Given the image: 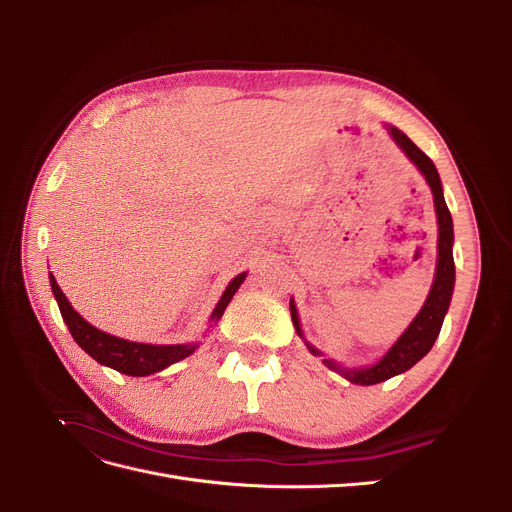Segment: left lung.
Wrapping results in <instances>:
<instances>
[{
	"mask_svg": "<svg viewBox=\"0 0 512 512\" xmlns=\"http://www.w3.org/2000/svg\"><path fill=\"white\" fill-rule=\"evenodd\" d=\"M389 134L393 136V141L399 145V149L410 158V162L421 170V175L425 177V181L431 188L433 205H436V215H438V265H436V277H433L431 290L427 294L425 305L421 307V312L416 314V318L410 322V327L404 331V335L397 339V342L391 346V350L386 352L376 365L346 369V367H339L331 359H324V365L339 371V374H342L346 380H350L352 384H363V386L378 384L397 374H404V371H408L412 365H416L423 359V356L431 350V346L436 344L444 316L448 312V305H451L453 288H455L453 218H451V211L446 207V200L442 194V181L436 170V164H433L401 130L389 126ZM290 316L294 322V329H297L299 337H303L297 307H294L292 301H290ZM305 346L312 354L322 356V352L316 350L312 344L305 342Z\"/></svg>",
	"mask_w": 512,
	"mask_h": 512,
	"instance_id": "8db88e82",
	"label": "left lung"
}]
</instances>
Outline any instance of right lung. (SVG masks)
<instances>
[{
    "label": "right lung",
    "mask_w": 512,
    "mask_h": 512,
    "mask_svg": "<svg viewBox=\"0 0 512 512\" xmlns=\"http://www.w3.org/2000/svg\"><path fill=\"white\" fill-rule=\"evenodd\" d=\"M247 273H239L235 280H232L224 294L220 303L215 305L213 314H211V322H218L224 316V309L228 307L230 299L235 297V292L239 290V286L243 284ZM51 280V288L59 305V312L64 322L68 324V331L72 333L74 342L79 344L91 359H96L100 365H106L111 369H117L119 374L126 376H151L156 371L166 369L168 365H173L185 356H190L198 344H173V346H156V344H141V342H128V339L115 337L111 333H104L100 329H96L94 324H89L76 309L70 305V301L66 299V294L61 292L57 280L53 277V273H49Z\"/></svg>",
    "instance_id": "1"
}]
</instances>
